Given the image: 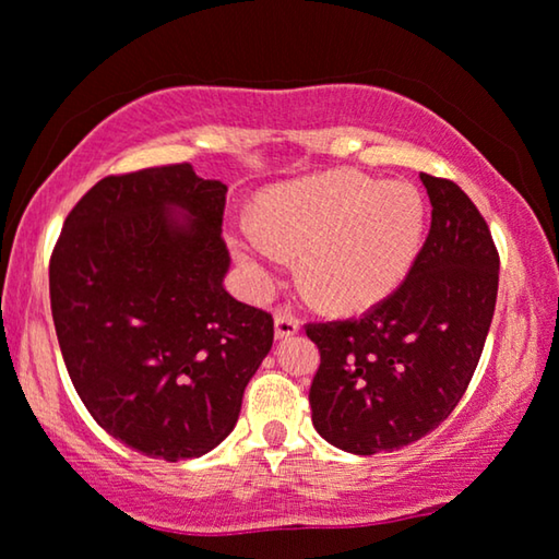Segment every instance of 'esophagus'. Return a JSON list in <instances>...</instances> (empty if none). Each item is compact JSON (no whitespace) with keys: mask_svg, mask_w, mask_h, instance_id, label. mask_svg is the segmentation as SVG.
Instances as JSON below:
<instances>
[{"mask_svg":"<svg viewBox=\"0 0 559 559\" xmlns=\"http://www.w3.org/2000/svg\"><path fill=\"white\" fill-rule=\"evenodd\" d=\"M297 331H300V320L289 316L287 310H277V316H274V335L287 338V335H295Z\"/></svg>","mask_w":559,"mask_h":559,"instance_id":"obj_1","label":"esophagus"}]
</instances>
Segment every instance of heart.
Segmentation results:
<instances>
[{
	"label": "heart",
	"instance_id": "heart-1",
	"mask_svg": "<svg viewBox=\"0 0 559 559\" xmlns=\"http://www.w3.org/2000/svg\"><path fill=\"white\" fill-rule=\"evenodd\" d=\"M425 201L409 182L338 170L277 190L257 224L234 234L236 259L259 293L300 251L297 277L328 308L350 312L384 300L415 262Z\"/></svg>",
	"mask_w": 559,
	"mask_h": 559
}]
</instances>
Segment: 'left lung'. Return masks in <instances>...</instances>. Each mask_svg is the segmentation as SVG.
I'll return each mask as SVG.
<instances>
[{"label": "left lung", "mask_w": 559, "mask_h": 559, "mask_svg": "<svg viewBox=\"0 0 559 559\" xmlns=\"http://www.w3.org/2000/svg\"><path fill=\"white\" fill-rule=\"evenodd\" d=\"M419 178L432 224L402 285L361 318L305 325L320 350L312 425L356 455L392 453L445 423L491 328L499 251L486 218L453 180Z\"/></svg>", "instance_id": "1"}]
</instances>
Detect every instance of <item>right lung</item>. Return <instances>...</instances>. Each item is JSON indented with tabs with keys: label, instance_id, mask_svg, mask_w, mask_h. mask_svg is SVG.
I'll use <instances>...</instances> for the list:
<instances>
[{
	"label": "right lung",
	"instance_id": "1",
	"mask_svg": "<svg viewBox=\"0 0 559 559\" xmlns=\"http://www.w3.org/2000/svg\"><path fill=\"white\" fill-rule=\"evenodd\" d=\"M224 182L188 163L109 175L73 205L52 249L68 377L91 417L147 457L216 448L272 348L270 312L224 287Z\"/></svg>",
	"mask_w": 559,
	"mask_h": 559
}]
</instances>
